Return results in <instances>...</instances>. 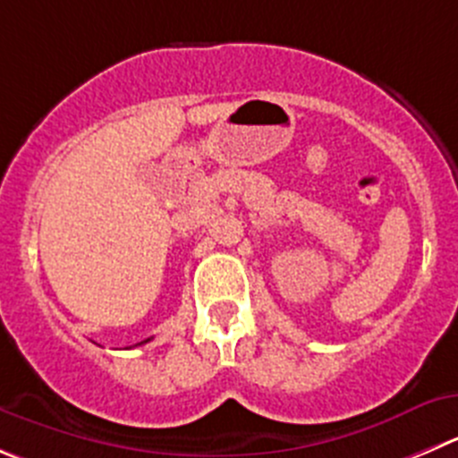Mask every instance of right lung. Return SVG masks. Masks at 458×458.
<instances>
[{"label": "right lung", "instance_id": "add662e5", "mask_svg": "<svg viewBox=\"0 0 458 458\" xmlns=\"http://www.w3.org/2000/svg\"><path fill=\"white\" fill-rule=\"evenodd\" d=\"M146 342H150V339H146ZM141 344H143V342H141Z\"/></svg>", "mask_w": 458, "mask_h": 458}]
</instances>
